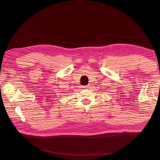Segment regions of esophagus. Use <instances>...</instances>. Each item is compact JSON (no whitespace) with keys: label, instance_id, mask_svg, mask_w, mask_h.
<instances>
[{"label":"esophagus","instance_id":"34e87169","mask_svg":"<svg viewBox=\"0 0 160 160\" xmlns=\"http://www.w3.org/2000/svg\"><path fill=\"white\" fill-rule=\"evenodd\" d=\"M85 89H89V85H87V86H85Z\"/></svg>","mask_w":160,"mask_h":160}]
</instances>
